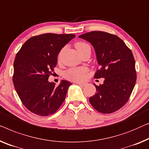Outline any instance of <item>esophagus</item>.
<instances>
[{
	"mask_svg": "<svg viewBox=\"0 0 149 149\" xmlns=\"http://www.w3.org/2000/svg\"><path fill=\"white\" fill-rule=\"evenodd\" d=\"M76 83L77 84V85H79L80 86H82V87H84V86L86 85L85 83H78V82H77V83Z\"/></svg>",
	"mask_w": 149,
	"mask_h": 149,
	"instance_id": "1",
	"label": "esophagus"
}]
</instances>
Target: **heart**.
Wrapping results in <instances>:
<instances>
[{"label":"heart","mask_w":149,"mask_h":149,"mask_svg":"<svg viewBox=\"0 0 149 149\" xmlns=\"http://www.w3.org/2000/svg\"><path fill=\"white\" fill-rule=\"evenodd\" d=\"M75 47L77 50H78L80 54L85 52L87 49H91L89 44H87V43L83 42H77L75 44ZM65 48H63L60 51L58 55V59L60 60L61 59L62 53L64 50ZM88 71L87 68L86 67H80V68H70V69L68 70L64 74V77L66 79L70 81H81L85 79V75L87 74Z\"/></svg>","instance_id":"b5f03b06"}]
</instances>
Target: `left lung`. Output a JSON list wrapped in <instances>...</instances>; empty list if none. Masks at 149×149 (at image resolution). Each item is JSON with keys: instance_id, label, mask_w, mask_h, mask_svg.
<instances>
[{"instance_id": "8db88e82", "label": "left lung", "mask_w": 149, "mask_h": 149, "mask_svg": "<svg viewBox=\"0 0 149 149\" xmlns=\"http://www.w3.org/2000/svg\"><path fill=\"white\" fill-rule=\"evenodd\" d=\"M95 50L100 68L95 79L104 78L103 84L95 85L96 93L89 102L97 111L111 113L124 106L131 95L136 81L135 60L131 49L117 36L101 31L82 34Z\"/></svg>"}]
</instances>
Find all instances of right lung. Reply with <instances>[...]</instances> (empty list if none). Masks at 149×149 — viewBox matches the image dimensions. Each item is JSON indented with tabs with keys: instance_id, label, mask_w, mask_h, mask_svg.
Here are the masks:
<instances>
[{
	"instance_id": "right-lung-1",
	"label": "right lung",
	"mask_w": 149,
	"mask_h": 149,
	"mask_svg": "<svg viewBox=\"0 0 149 149\" xmlns=\"http://www.w3.org/2000/svg\"><path fill=\"white\" fill-rule=\"evenodd\" d=\"M74 34L44 33L27 40L16 54L13 82L25 107L40 116L52 115L65 100L72 83L62 81L57 87L48 82L61 49Z\"/></svg>"
}]
</instances>
